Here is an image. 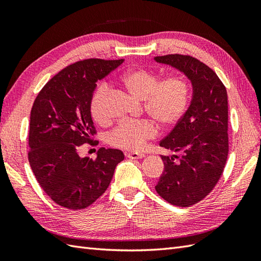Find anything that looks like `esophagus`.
<instances>
[{"label":"esophagus","instance_id":"1","mask_svg":"<svg viewBox=\"0 0 261 261\" xmlns=\"http://www.w3.org/2000/svg\"><path fill=\"white\" fill-rule=\"evenodd\" d=\"M126 156L128 158V159H143L145 156L144 153H137V152H129L126 154Z\"/></svg>","mask_w":261,"mask_h":261}]
</instances>
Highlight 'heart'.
I'll return each instance as SVG.
<instances>
[{
	"label": "heart",
	"mask_w": 261,
	"mask_h": 261,
	"mask_svg": "<svg viewBox=\"0 0 261 261\" xmlns=\"http://www.w3.org/2000/svg\"><path fill=\"white\" fill-rule=\"evenodd\" d=\"M121 84L133 96L144 99L146 111L162 126L176 124L186 112L191 99V84L181 75H171L159 81L158 75L146 68H132L121 76ZM110 88L101 84L90 100V113L98 124L109 121L107 100ZM158 134V126L149 118L124 120L109 133V144L128 151L143 149Z\"/></svg>",
	"instance_id": "heart-1"
}]
</instances>
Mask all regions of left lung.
Wrapping results in <instances>:
<instances>
[{
    "label": "left lung",
    "mask_w": 261,
    "mask_h": 261,
    "mask_svg": "<svg viewBox=\"0 0 261 261\" xmlns=\"http://www.w3.org/2000/svg\"><path fill=\"white\" fill-rule=\"evenodd\" d=\"M184 73L193 85L187 111L160 146L183 151L181 156L161 155L164 171L155 191L164 200L189 207L202 200L222 175L228 153L227 93L213 70L191 55L155 57ZM179 159L174 162L175 158Z\"/></svg>",
    "instance_id": "1"
}]
</instances>
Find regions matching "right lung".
I'll return each mask as SVG.
<instances>
[{
	"label": "right lung",
	"instance_id": "obj_1",
	"mask_svg": "<svg viewBox=\"0 0 261 261\" xmlns=\"http://www.w3.org/2000/svg\"><path fill=\"white\" fill-rule=\"evenodd\" d=\"M123 62L78 61L52 77L34 102L28 160L39 185L59 206H90L107 191L116 165L124 160L118 149L100 148L94 160L77 152L97 133L90 113L96 83Z\"/></svg>",
	"mask_w": 261,
	"mask_h": 261
}]
</instances>
